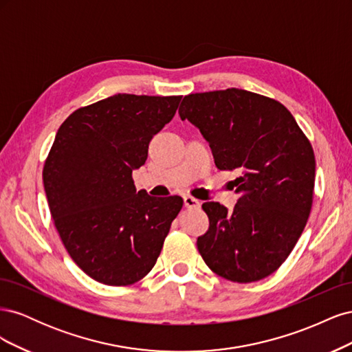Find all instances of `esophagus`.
Returning <instances> with one entry per match:
<instances>
[{
  "label": "esophagus",
  "mask_w": 352,
  "mask_h": 352,
  "mask_svg": "<svg viewBox=\"0 0 352 352\" xmlns=\"http://www.w3.org/2000/svg\"><path fill=\"white\" fill-rule=\"evenodd\" d=\"M184 204L186 208H199L201 207V202L190 195L184 197Z\"/></svg>",
  "instance_id": "obj_1"
}]
</instances>
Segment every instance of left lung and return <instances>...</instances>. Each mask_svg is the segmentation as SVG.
I'll list each match as a JSON object with an SVG mask.
<instances>
[{
    "label": "left lung",
    "mask_w": 352,
    "mask_h": 352,
    "mask_svg": "<svg viewBox=\"0 0 352 352\" xmlns=\"http://www.w3.org/2000/svg\"><path fill=\"white\" fill-rule=\"evenodd\" d=\"M180 119L197 126L220 170H238L233 211L204 202L210 226L197 241L206 264L228 280L250 283L278 270L313 206L316 158L283 104L245 89L189 94Z\"/></svg>",
    "instance_id": "1"
}]
</instances>
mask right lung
<instances>
[{"mask_svg":"<svg viewBox=\"0 0 352 352\" xmlns=\"http://www.w3.org/2000/svg\"><path fill=\"white\" fill-rule=\"evenodd\" d=\"M180 98L117 94L78 109L60 126L42 179L63 245L94 280L132 285L162 252L184 199L136 192L132 172Z\"/></svg>","mask_w":352,"mask_h":352,"instance_id":"1","label":"right lung"}]
</instances>
